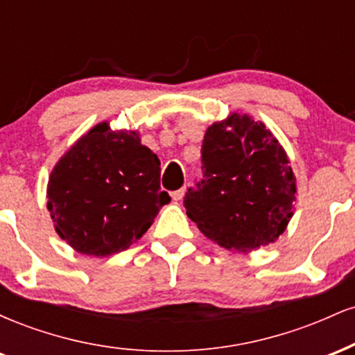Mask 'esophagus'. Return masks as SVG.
Returning <instances> with one entry per match:
<instances>
[{
    "label": "esophagus",
    "mask_w": 355,
    "mask_h": 355,
    "mask_svg": "<svg viewBox=\"0 0 355 355\" xmlns=\"http://www.w3.org/2000/svg\"><path fill=\"white\" fill-rule=\"evenodd\" d=\"M185 190H187V187H182V189H178V190H175V191H172V198L175 202H178V200H182L183 198V195H185Z\"/></svg>",
    "instance_id": "esophagus-1"
}]
</instances>
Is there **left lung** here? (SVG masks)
Masks as SVG:
<instances>
[{
    "label": "left lung",
    "mask_w": 355,
    "mask_h": 355,
    "mask_svg": "<svg viewBox=\"0 0 355 355\" xmlns=\"http://www.w3.org/2000/svg\"><path fill=\"white\" fill-rule=\"evenodd\" d=\"M202 164L203 178L187 191L183 207L207 239L250 252L284 234L294 215L295 175L262 121L232 113L209 126Z\"/></svg>",
    "instance_id": "8db88e82"
}]
</instances>
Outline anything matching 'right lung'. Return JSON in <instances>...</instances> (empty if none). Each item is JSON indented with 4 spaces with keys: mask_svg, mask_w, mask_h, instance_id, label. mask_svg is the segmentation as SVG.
Returning a JSON list of instances; mask_svg holds the SVG:
<instances>
[{
    "mask_svg": "<svg viewBox=\"0 0 355 355\" xmlns=\"http://www.w3.org/2000/svg\"><path fill=\"white\" fill-rule=\"evenodd\" d=\"M55 230L83 255L108 257L135 243L170 202L160 189V160L138 132L107 121L76 141L48 180Z\"/></svg>",
    "mask_w": 355,
    "mask_h": 355,
    "instance_id": "1",
    "label": "right lung"
}]
</instances>
